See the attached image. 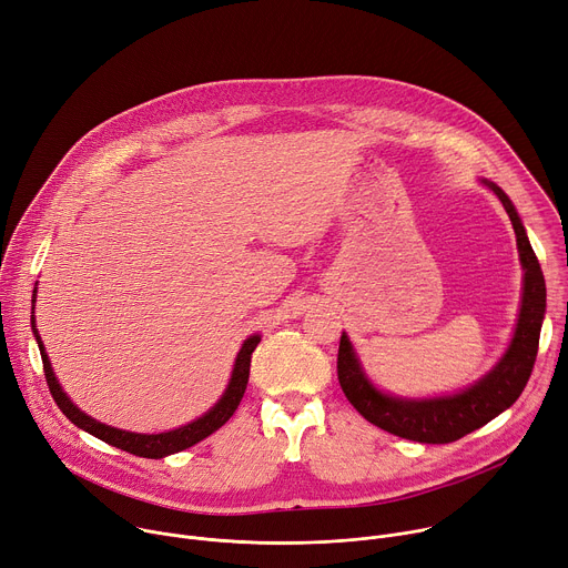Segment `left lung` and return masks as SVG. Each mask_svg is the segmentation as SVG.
Masks as SVG:
<instances>
[{"label":"left lung","instance_id":"obj_1","mask_svg":"<svg viewBox=\"0 0 568 568\" xmlns=\"http://www.w3.org/2000/svg\"><path fill=\"white\" fill-rule=\"evenodd\" d=\"M485 184L498 196V201L506 207L513 221L521 266L526 271L517 332L506 356L498 361V365L489 374H485L476 386L467 388L460 395L443 399L406 402L376 390L365 379L347 336H341L336 367L338 384L347 402L374 426L406 439H415V443L447 445L485 426L489 419H494L519 399L535 367L539 332L546 311V282L513 201L494 182Z\"/></svg>","mask_w":568,"mask_h":568}]
</instances>
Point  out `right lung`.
Instances as JSON below:
<instances>
[{"mask_svg":"<svg viewBox=\"0 0 568 568\" xmlns=\"http://www.w3.org/2000/svg\"><path fill=\"white\" fill-rule=\"evenodd\" d=\"M36 297V293H33ZM31 325H33V318H31ZM36 327V325H33ZM36 341H38V347H40V356H42V369H44V379H47V386H49V393L55 402V406L62 410V415H65L70 422H74L79 428L92 433L94 437L103 439V443L116 447V449H123L129 452L133 456H142V458H164V456H171V454H178L182 449H189L194 447L196 443H201V439H205L207 435H212L214 430H219L232 415L234 410L239 408L241 399H243V393L247 388V376H250V358H252V352H255V347L260 345V336H250L239 356H236V363H234V369H232V379H230V386L225 390V395L221 397V402L210 410L205 413L203 417H199L196 422L186 424L182 428H175V430H169V433H158V435H142V433H129V430H119V428H112V426H105L92 417H88L85 413H81L70 399L68 395L60 390L55 376L51 372V363L44 354V347L40 343V336L36 332Z\"/></svg>","mask_w":568,"mask_h":568,"instance_id":"add662e5","label":"right lung"}]
</instances>
